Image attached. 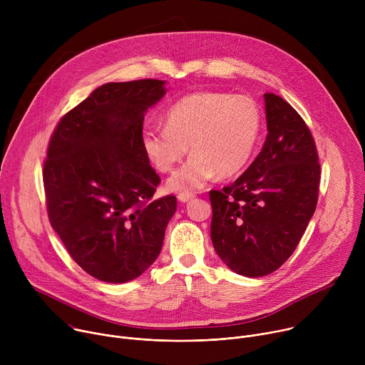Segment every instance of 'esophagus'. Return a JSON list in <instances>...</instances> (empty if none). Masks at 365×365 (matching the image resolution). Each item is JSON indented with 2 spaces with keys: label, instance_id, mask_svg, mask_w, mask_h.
I'll use <instances>...</instances> for the list:
<instances>
[{
  "label": "esophagus",
  "instance_id": "esophagus-1",
  "mask_svg": "<svg viewBox=\"0 0 365 365\" xmlns=\"http://www.w3.org/2000/svg\"><path fill=\"white\" fill-rule=\"evenodd\" d=\"M193 197H195V193H190V192H182V193L178 195V199L180 202H187V200H190Z\"/></svg>",
  "mask_w": 365,
  "mask_h": 365
}]
</instances>
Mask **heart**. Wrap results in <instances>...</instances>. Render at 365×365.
<instances>
[{
	"instance_id": "b5f03b06",
	"label": "heart",
	"mask_w": 365,
	"mask_h": 365,
	"mask_svg": "<svg viewBox=\"0 0 365 365\" xmlns=\"http://www.w3.org/2000/svg\"><path fill=\"white\" fill-rule=\"evenodd\" d=\"M263 128V114L250 96L202 91L183 96L166 114V127H145L144 153L160 173H170L189 151L192 158L169 180L175 190L202 187L215 175L230 179L250 162Z\"/></svg>"
}]
</instances>
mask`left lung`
I'll return each mask as SVG.
<instances>
[{
  "label": "left lung",
  "mask_w": 365,
  "mask_h": 365,
  "mask_svg": "<svg viewBox=\"0 0 365 365\" xmlns=\"http://www.w3.org/2000/svg\"><path fill=\"white\" fill-rule=\"evenodd\" d=\"M267 138L250 168L231 185L211 190V238L222 262L245 277L276 272L293 254L314 215L321 165L299 113L267 92Z\"/></svg>",
  "instance_id": "obj_1"
}]
</instances>
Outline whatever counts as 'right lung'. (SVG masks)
Instances as JSON below:
<instances>
[{
    "label": "right lung",
    "instance_id": "obj_1",
    "mask_svg": "<svg viewBox=\"0 0 365 365\" xmlns=\"http://www.w3.org/2000/svg\"><path fill=\"white\" fill-rule=\"evenodd\" d=\"M165 81L110 82L66 113L43 162L51 228L92 277L125 283L160 254L176 196L153 199L160 176L141 144L144 113Z\"/></svg>",
    "mask_w": 365,
    "mask_h": 365
}]
</instances>
